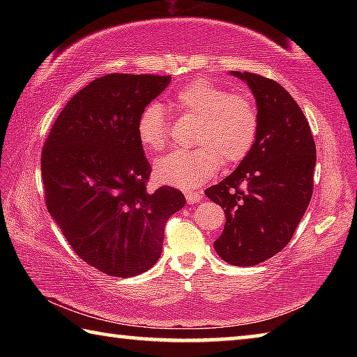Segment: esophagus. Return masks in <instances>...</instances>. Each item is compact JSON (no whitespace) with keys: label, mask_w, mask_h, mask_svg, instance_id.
<instances>
[{"label":"esophagus","mask_w":357,"mask_h":357,"mask_svg":"<svg viewBox=\"0 0 357 357\" xmlns=\"http://www.w3.org/2000/svg\"><path fill=\"white\" fill-rule=\"evenodd\" d=\"M185 199L188 204H196L202 199V193L201 192H187Z\"/></svg>","instance_id":"obj_1"}]
</instances>
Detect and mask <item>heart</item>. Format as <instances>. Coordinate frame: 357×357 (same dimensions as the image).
Here are the masks:
<instances>
[{
	"instance_id": "obj_1",
	"label": "heart",
	"mask_w": 357,
	"mask_h": 357,
	"mask_svg": "<svg viewBox=\"0 0 357 357\" xmlns=\"http://www.w3.org/2000/svg\"><path fill=\"white\" fill-rule=\"evenodd\" d=\"M179 115L198 119L192 144L193 150H174L158 159L155 176L162 184L193 188L213 178L221 167L242 161L252 150L259 115L248 96L230 93L213 82L198 79L184 86L173 98ZM141 146L161 151L169 136V123L158 102L141 112L136 124Z\"/></svg>"
}]
</instances>
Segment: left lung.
<instances>
[{
  "mask_svg": "<svg viewBox=\"0 0 357 357\" xmlns=\"http://www.w3.org/2000/svg\"><path fill=\"white\" fill-rule=\"evenodd\" d=\"M231 75L255 95L259 127L238 169L206 190L225 213L218 255L238 267L261 264L290 242L313 195L316 144L304 112L276 81Z\"/></svg>",
  "mask_w": 357,
  "mask_h": 357,
  "instance_id": "1",
  "label": "left lung"
}]
</instances>
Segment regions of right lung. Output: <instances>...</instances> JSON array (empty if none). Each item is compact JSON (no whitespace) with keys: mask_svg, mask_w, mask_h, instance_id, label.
Here are the masks:
<instances>
[{"mask_svg":"<svg viewBox=\"0 0 357 357\" xmlns=\"http://www.w3.org/2000/svg\"><path fill=\"white\" fill-rule=\"evenodd\" d=\"M172 77L109 73L66 104L41 155L45 206L82 261L130 278L161 256L165 222L185 206L169 185L147 192L151 167L136 133Z\"/></svg>","mask_w":357,"mask_h":357,"instance_id":"obj_1","label":"right lung"}]
</instances>
